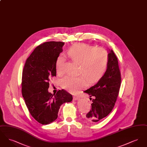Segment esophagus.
Here are the masks:
<instances>
[{"label": "esophagus", "mask_w": 147, "mask_h": 147, "mask_svg": "<svg viewBox=\"0 0 147 147\" xmlns=\"http://www.w3.org/2000/svg\"><path fill=\"white\" fill-rule=\"evenodd\" d=\"M79 99V97L78 96H73V100H74V101H76Z\"/></svg>", "instance_id": "obj_1"}]
</instances>
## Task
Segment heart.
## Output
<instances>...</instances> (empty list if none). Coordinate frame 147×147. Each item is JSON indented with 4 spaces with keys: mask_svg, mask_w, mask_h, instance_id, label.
<instances>
[{
    "mask_svg": "<svg viewBox=\"0 0 147 147\" xmlns=\"http://www.w3.org/2000/svg\"><path fill=\"white\" fill-rule=\"evenodd\" d=\"M67 55L73 61L79 63V73L84 76L64 77L62 84L68 91L76 92L86 85V79L89 83H92L97 82L105 74L108 63V53L103 48L93 47L79 43L72 46L68 50ZM56 67L57 74H63L65 71V57L63 55L57 58Z\"/></svg>",
    "mask_w": 147,
    "mask_h": 147,
    "instance_id": "obj_1",
    "label": "heart"
}]
</instances>
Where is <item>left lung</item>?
<instances>
[{
    "instance_id": "1",
    "label": "left lung",
    "mask_w": 147,
    "mask_h": 147,
    "mask_svg": "<svg viewBox=\"0 0 147 147\" xmlns=\"http://www.w3.org/2000/svg\"><path fill=\"white\" fill-rule=\"evenodd\" d=\"M121 77L118 59L112 49L108 50V63L104 76L98 83L84 91L93 98L91 109L85 119L92 123L102 121L111 112L119 95Z\"/></svg>"
}]
</instances>
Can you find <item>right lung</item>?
Instances as JSON below:
<instances>
[{
    "mask_svg": "<svg viewBox=\"0 0 147 147\" xmlns=\"http://www.w3.org/2000/svg\"><path fill=\"white\" fill-rule=\"evenodd\" d=\"M64 45L50 41L39 45L26 59L22 71V96L31 116L42 125L55 121L61 105L73 100L64 90L56 95L48 91L50 77L56 76V61Z\"/></svg>",
    "mask_w": 147,
    "mask_h": 147,
    "instance_id": "add662e5",
    "label": "right lung"
}]
</instances>
